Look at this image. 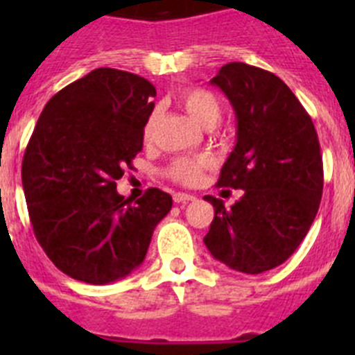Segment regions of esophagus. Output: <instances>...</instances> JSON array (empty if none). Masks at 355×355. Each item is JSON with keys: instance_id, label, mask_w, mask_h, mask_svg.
Instances as JSON below:
<instances>
[{"instance_id": "esophagus-1", "label": "esophagus", "mask_w": 355, "mask_h": 355, "mask_svg": "<svg viewBox=\"0 0 355 355\" xmlns=\"http://www.w3.org/2000/svg\"><path fill=\"white\" fill-rule=\"evenodd\" d=\"M192 200H196V196H192V193H183V192L174 193L175 205H187V202H192Z\"/></svg>"}]
</instances>
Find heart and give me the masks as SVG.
<instances>
[{
  "mask_svg": "<svg viewBox=\"0 0 355 355\" xmlns=\"http://www.w3.org/2000/svg\"><path fill=\"white\" fill-rule=\"evenodd\" d=\"M180 103L187 114L205 128H213L220 119V101L216 99L213 92L206 89H188L181 92ZM156 124V112L147 117L146 126H144V137L149 139L153 135ZM208 167V159L193 158V156H181L174 159L168 167V175L171 180L178 181L181 184H196L202 178V172Z\"/></svg>",
  "mask_w": 355,
  "mask_h": 355,
  "instance_id": "heart-1",
  "label": "heart"
}]
</instances>
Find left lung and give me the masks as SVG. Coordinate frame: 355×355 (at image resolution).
Masks as SVG:
<instances>
[{"mask_svg":"<svg viewBox=\"0 0 355 355\" xmlns=\"http://www.w3.org/2000/svg\"><path fill=\"white\" fill-rule=\"evenodd\" d=\"M236 114V146L216 187L243 190L231 208L216 197L205 243L233 270L261 274L286 261L306 238L324 190L315 124L274 72L231 62L209 81Z\"/></svg>","mask_w":355,"mask_h":355,"instance_id":"1","label":"left lung"}]
</instances>
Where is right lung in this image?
Here are the masks:
<instances>
[{
  "label": "right lung",
  "instance_id": "add662e5",
  "mask_svg": "<svg viewBox=\"0 0 355 355\" xmlns=\"http://www.w3.org/2000/svg\"><path fill=\"white\" fill-rule=\"evenodd\" d=\"M156 89L119 69H94L44 106L24 150L23 190L37 241L69 277L108 284L139 268L172 197L133 200L115 181L144 146Z\"/></svg>",
  "mask_w": 355,
  "mask_h": 355
}]
</instances>
